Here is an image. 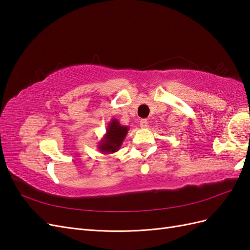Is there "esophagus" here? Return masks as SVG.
<instances>
[{
	"label": "esophagus",
	"mask_w": 250,
	"mask_h": 250,
	"mask_svg": "<svg viewBox=\"0 0 250 250\" xmlns=\"http://www.w3.org/2000/svg\"><path fill=\"white\" fill-rule=\"evenodd\" d=\"M140 126H141V128H147V126H148L147 120H145V119H142V120L140 121Z\"/></svg>",
	"instance_id": "obj_1"
}]
</instances>
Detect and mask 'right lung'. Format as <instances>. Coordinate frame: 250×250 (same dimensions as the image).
<instances>
[{"label": "right lung", "instance_id": "obj_1", "mask_svg": "<svg viewBox=\"0 0 250 250\" xmlns=\"http://www.w3.org/2000/svg\"><path fill=\"white\" fill-rule=\"evenodd\" d=\"M129 130V127L121 125L116 118H112L107 124L106 132L98 143V150L103 154L115 153L122 144Z\"/></svg>", "mask_w": 250, "mask_h": 250}]
</instances>
